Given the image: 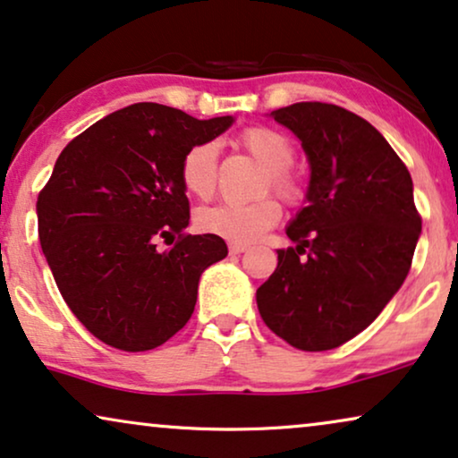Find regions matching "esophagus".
I'll return each mask as SVG.
<instances>
[{
  "mask_svg": "<svg viewBox=\"0 0 458 458\" xmlns=\"http://www.w3.org/2000/svg\"><path fill=\"white\" fill-rule=\"evenodd\" d=\"M246 250H248V246H243V243H231V246H229L231 257H237V254H242V252H246Z\"/></svg>",
  "mask_w": 458,
  "mask_h": 458,
  "instance_id": "34e87169",
  "label": "esophagus"
}]
</instances>
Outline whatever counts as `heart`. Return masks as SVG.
Wrapping results in <instances>:
<instances>
[{"mask_svg": "<svg viewBox=\"0 0 458 458\" xmlns=\"http://www.w3.org/2000/svg\"><path fill=\"white\" fill-rule=\"evenodd\" d=\"M240 145L254 159L269 170L271 187L282 198L296 199L301 193L299 181L288 172L294 162L293 142L273 128L257 126L240 134ZM216 147L212 142H199L185 153L181 164V182L193 198H210L216 185ZM282 208L273 199H260L254 204H218L198 210L195 225L201 233L223 237L233 243L257 242L267 229L280 221Z\"/></svg>", "mask_w": 458, "mask_h": 458, "instance_id": "heart-1", "label": "heart"}]
</instances>
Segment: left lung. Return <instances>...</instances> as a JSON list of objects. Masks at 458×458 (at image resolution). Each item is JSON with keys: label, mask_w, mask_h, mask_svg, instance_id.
Returning <instances> with one entry per match:
<instances>
[{"label": "left lung", "mask_w": 458, "mask_h": 458, "mask_svg": "<svg viewBox=\"0 0 458 458\" xmlns=\"http://www.w3.org/2000/svg\"><path fill=\"white\" fill-rule=\"evenodd\" d=\"M301 140L305 206L288 223L296 246L257 290L263 322L302 352H328L368 328L406 280L420 235L412 178L364 117L328 103L269 113Z\"/></svg>", "instance_id": "8db88e82"}]
</instances>
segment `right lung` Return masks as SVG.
I'll return each mask as SVG.
<instances>
[{
    "label": "right lung",
    "instance_id": "1",
    "mask_svg": "<svg viewBox=\"0 0 458 458\" xmlns=\"http://www.w3.org/2000/svg\"><path fill=\"white\" fill-rule=\"evenodd\" d=\"M233 122L136 103L92 123L58 156L35 208L41 250L64 302L106 345H164L191 318L201 273L227 257L223 237L182 233L181 164ZM176 234L170 251L157 250V239Z\"/></svg>",
    "mask_w": 458,
    "mask_h": 458
}]
</instances>
